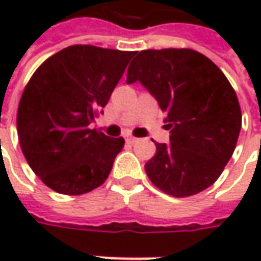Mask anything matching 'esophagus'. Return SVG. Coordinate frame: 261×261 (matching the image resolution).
<instances>
[{"instance_id":"1","label":"esophagus","mask_w":261,"mask_h":261,"mask_svg":"<svg viewBox=\"0 0 261 261\" xmlns=\"http://www.w3.org/2000/svg\"><path fill=\"white\" fill-rule=\"evenodd\" d=\"M126 142H127V144H136V142H138V139L134 138V136H127V138H126Z\"/></svg>"}]
</instances>
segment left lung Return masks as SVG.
Segmentation results:
<instances>
[{
    "mask_svg": "<svg viewBox=\"0 0 261 261\" xmlns=\"http://www.w3.org/2000/svg\"><path fill=\"white\" fill-rule=\"evenodd\" d=\"M136 81L166 112L170 130V144H155L145 164L152 185L175 197L214 185L241 130L240 103L222 71L192 49H149L127 68L126 83Z\"/></svg>",
    "mask_w": 261,
    "mask_h": 261,
    "instance_id": "8db88e82",
    "label": "left lung"
}]
</instances>
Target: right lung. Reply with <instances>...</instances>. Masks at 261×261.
<instances>
[{
	"label": "right lung",
	"mask_w": 261,
	"mask_h": 261,
	"mask_svg": "<svg viewBox=\"0 0 261 261\" xmlns=\"http://www.w3.org/2000/svg\"><path fill=\"white\" fill-rule=\"evenodd\" d=\"M135 52L68 46L46 59L25 86L17 112L20 146L52 190L83 195L109 177L123 138L90 129L103 113Z\"/></svg>",
	"instance_id": "right-lung-1"
}]
</instances>
